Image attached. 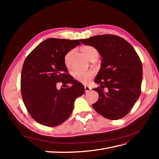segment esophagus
I'll return each instance as SVG.
<instances>
[{"instance_id":"34e87169","label":"esophagus","mask_w":159,"mask_h":159,"mask_svg":"<svg viewBox=\"0 0 159 159\" xmlns=\"http://www.w3.org/2000/svg\"><path fill=\"white\" fill-rule=\"evenodd\" d=\"M90 90H91V88H90L89 87H88V86H85V92H89Z\"/></svg>"}]
</instances>
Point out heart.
<instances>
[{"label": "heart", "instance_id": "obj_1", "mask_svg": "<svg viewBox=\"0 0 159 159\" xmlns=\"http://www.w3.org/2000/svg\"><path fill=\"white\" fill-rule=\"evenodd\" d=\"M82 52L83 55H85L87 59H90L92 57H98L99 55V52L98 51V50L94 48L93 46H83L81 48ZM72 51H70L67 52L65 58H64V63H65L66 66L67 67L70 66V57L72 55ZM74 76L76 80H79V81L83 83H88L89 80L92 79V78L95 75V73L93 71H83V70H76L74 72Z\"/></svg>", "mask_w": 159, "mask_h": 159}]
</instances>
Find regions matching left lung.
<instances>
[{"instance_id":"1","label":"left lung","mask_w":159,"mask_h":159,"mask_svg":"<svg viewBox=\"0 0 159 159\" xmlns=\"http://www.w3.org/2000/svg\"><path fill=\"white\" fill-rule=\"evenodd\" d=\"M80 41L96 48L102 57L94 80L100 87L93 89L99 98L93 108L109 120L126 116L141 94L143 67L135 50L126 40L114 35H96Z\"/></svg>"}]
</instances>
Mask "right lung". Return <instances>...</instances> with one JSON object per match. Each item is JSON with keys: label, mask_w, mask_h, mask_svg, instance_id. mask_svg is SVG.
Listing matches in <instances>:
<instances>
[{"label": "right lung", "mask_w": 159, "mask_h": 159, "mask_svg": "<svg viewBox=\"0 0 159 159\" xmlns=\"http://www.w3.org/2000/svg\"><path fill=\"white\" fill-rule=\"evenodd\" d=\"M80 44L79 40L48 38L26 57L21 74V93L29 113L38 123L57 126L72 113L76 98L85 92L83 84L67 73L66 54ZM59 82L71 84L56 89Z\"/></svg>", "instance_id": "obj_1"}]
</instances>
